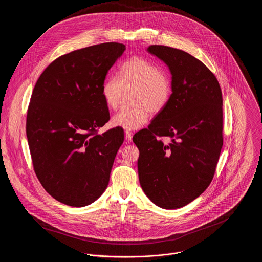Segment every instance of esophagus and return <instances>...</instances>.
I'll return each instance as SVG.
<instances>
[{
  "instance_id": "obj_1",
  "label": "esophagus",
  "mask_w": 262,
  "mask_h": 262,
  "mask_svg": "<svg viewBox=\"0 0 262 262\" xmlns=\"http://www.w3.org/2000/svg\"><path fill=\"white\" fill-rule=\"evenodd\" d=\"M125 135H126V139H127L128 141H131V140H132V136H133V133H132L131 131H129V130L125 131Z\"/></svg>"
}]
</instances>
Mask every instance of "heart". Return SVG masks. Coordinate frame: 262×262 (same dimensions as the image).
Masks as SVG:
<instances>
[{
    "instance_id": "obj_1",
    "label": "heart",
    "mask_w": 262,
    "mask_h": 262,
    "mask_svg": "<svg viewBox=\"0 0 262 262\" xmlns=\"http://www.w3.org/2000/svg\"><path fill=\"white\" fill-rule=\"evenodd\" d=\"M135 88L132 94L136 105L124 107L114 115L113 126L125 130H137L146 124L149 111H161L171 95V82L161 69L141 56L127 59L120 68L119 76H108L102 85V96L110 109H117L124 89Z\"/></svg>"
}]
</instances>
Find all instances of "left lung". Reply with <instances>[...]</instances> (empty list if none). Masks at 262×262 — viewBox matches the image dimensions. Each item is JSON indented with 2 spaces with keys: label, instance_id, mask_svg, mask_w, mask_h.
Segmentation results:
<instances>
[{
  "label": "left lung",
  "instance_id": "obj_1",
  "mask_svg": "<svg viewBox=\"0 0 262 262\" xmlns=\"http://www.w3.org/2000/svg\"><path fill=\"white\" fill-rule=\"evenodd\" d=\"M171 75L167 105L133 136L139 182L150 201L179 209L211 184L223 146V98L214 74L181 49L150 45Z\"/></svg>",
  "mask_w": 262,
  "mask_h": 262
}]
</instances>
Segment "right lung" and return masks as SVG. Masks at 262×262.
Wrapping results in <instances>:
<instances>
[{"label": "right lung", "mask_w": 262, "mask_h": 262, "mask_svg": "<svg viewBox=\"0 0 262 262\" xmlns=\"http://www.w3.org/2000/svg\"><path fill=\"white\" fill-rule=\"evenodd\" d=\"M125 49L107 42L64 54L34 86L26 121L34 171L44 189L68 206H88L108 187L124 131L97 133L110 120L102 85Z\"/></svg>", "instance_id": "obj_1"}]
</instances>
